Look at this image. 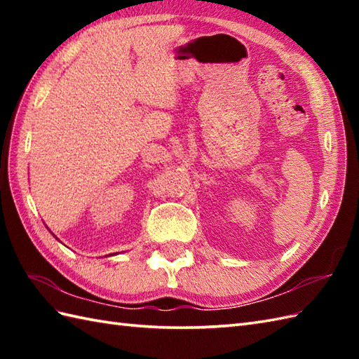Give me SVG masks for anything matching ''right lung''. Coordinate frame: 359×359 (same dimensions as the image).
Segmentation results:
<instances>
[{"instance_id":"right-lung-1","label":"right lung","mask_w":359,"mask_h":359,"mask_svg":"<svg viewBox=\"0 0 359 359\" xmlns=\"http://www.w3.org/2000/svg\"><path fill=\"white\" fill-rule=\"evenodd\" d=\"M108 256H114V255H108Z\"/></svg>"}]
</instances>
